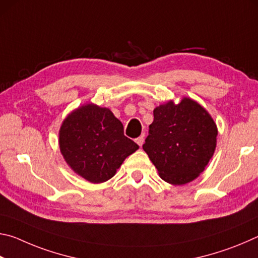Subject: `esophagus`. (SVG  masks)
I'll return each instance as SVG.
<instances>
[{
  "label": "esophagus",
  "mask_w": 258,
  "mask_h": 258,
  "mask_svg": "<svg viewBox=\"0 0 258 258\" xmlns=\"http://www.w3.org/2000/svg\"><path fill=\"white\" fill-rule=\"evenodd\" d=\"M135 142H137L138 145L141 147L143 145V142H145V137H143V135H141V137L137 138V139H135Z\"/></svg>",
  "instance_id": "esophagus-1"
}]
</instances>
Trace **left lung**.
I'll return each mask as SVG.
<instances>
[{
	"label": "left lung",
	"instance_id": "obj_1",
	"mask_svg": "<svg viewBox=\"0 0 258 258\" xmlns=\"http://www.w3.org/2000/svg\"><path fill=\"white\" fill-rule=\"evenodd\" d=\"M217 128L209 113L194 100L169 101L154 110L143 150L171 184L194 181L204 172L216 148Z\"/></svg>",
	"mask_w": 258,
	"mask_h": 258
}]
</instances>
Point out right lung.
Masks as SVG:
<instances>
[{"label": "right lung", "instance_id": "right-lung-1", "mask_svg": "<svg viewBox=\"0 0 258 258\" xmlns=\"http://www.w3.org/2000/svg\"><path fill=\"white\" fill-rule=\"evenodd\" d=\"M60 150L67 164L92 183L108 181L139 146L124 135L123 124L107 108L85 104L63 120Z\"/></svg>", "mask_w": 258, "mask_h": 258}]
</instances>
